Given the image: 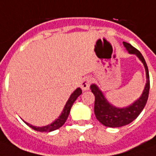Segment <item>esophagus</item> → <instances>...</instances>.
I'll return each mask as SVG.
<instances>
[{"label":"esophagus","instance_id":"obj_1","mask_svg":"<svg viewBox=\"0 0 156 156\" xmlns=\"http://www.w3.org/2000/svg\"><path fill=\"white\" fill-rule=\"evenodd\" d=\"M90 83H91V79L88 77H86L83 79V81L81 83V88L83 89V91H86L89 89L90 87Z\"/></svg>","mask_w":156,"mask_h":156}]
</instances>
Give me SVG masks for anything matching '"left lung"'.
Instances as JSON below:
<instances>
[{"label": "left lung", "instance_id": "obj_1", "mask_svg": "<svg viewBox=\"0 0 156 156\" xmlns=\"http://www.w3.org/2000/svg\"><path fill=\"white\" fill-rule=\"evenodd\" d=\"M124 46L130 54H135L140 60L145 68L146 73V84L144 88L142 94L137 100L125 108H117L111 104H109L106 99L103 92L99 89L96 84H92L90 86L92 93L94 94V114L95 116L102 124L105 126L111 128H117L124 126L126 124H130L139 116L141 111L144 109V106L147 103L150 91V76L149 70L144 57L142 56L140 51L134 48L132 45L124 41Z\"/></svg>", "mask_w": 156, "mask_h": 156}]
</instances>
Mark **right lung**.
I'll return each mask as SVG.
<instances>
[{"instance_id":"1","label":"right lung","mask_w":156,"mask_h":156,"mask_svg":"<svg viewBox=\"0 0 156 156\" xmlns=\"http://www.w3.org/2000/svg\"><path fill=\"white\" fill-rule=\"evenodd\" d=\"M82 94V89L80 88H78L76 90H75L71 95H70V97L68 98V100L66 103V105H65L64 108H63V110L62 112V114L60 115V116L58 118V119H56V120L53 121L51 124H48V125H46V126H42V127H37V126H33L32 124H28V123H27L25 122L26 124L28 125L29 127H31L32 129H33L34 130L39 131V132H51V131L56 130V129H58L60 127H62L64 123L67 120V119H68V115H69V113H70V110H71V108L73 105V103L75 102V100L78 98V96H80Z\"/></svg>"}]
</instances>
